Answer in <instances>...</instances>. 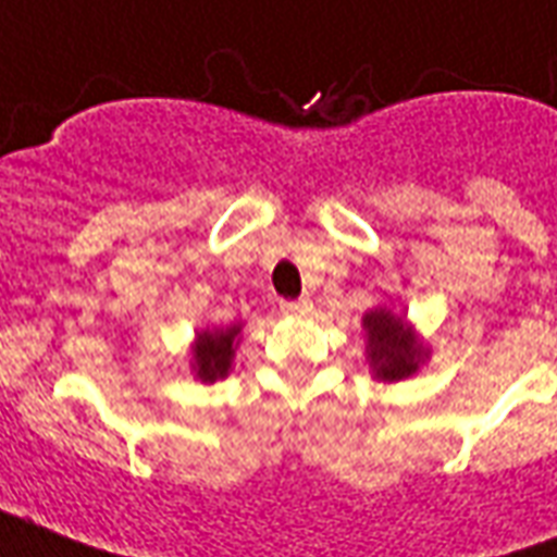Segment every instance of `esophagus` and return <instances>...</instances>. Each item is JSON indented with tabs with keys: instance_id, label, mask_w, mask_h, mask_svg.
Wrapping results in <instances>:
<instances>
[{
	"instance_id": "1",
	"label": "esophagus",
	"mask_w": 557,
	"mask_h": 557,
	"mask_svg": "<svg viewBox=\"0 0 557 557\" xmlns=\"http://www.w3.org/2000/svg\"><path fill=\"white\" fill-rule=\"evenodd\" d=\"M283 310L292 315H310L313 313V301L310 298H298V301H286L283 304Z\"/></svg>"
}]
</instances>
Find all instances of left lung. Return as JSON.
Wrapping results in <instances>:
<instances>
[{
    "label": "left lung",
    "instance_id": "1",
    "mask_svg": "<svg viewBox=\"0 0 557 557\" xmlns=\"http://www.w3.org/2000/svg\"><path fill=\"white\" fill-rule=\"evenodd\" d=\"M367 331V361L379 382H399L418 373L426 361V346L420 343L406 315H397L387 307H375L363 315Z\"/></svg>",
    "mask_w": 557,
    "mask_h": 557
}]
</instances>
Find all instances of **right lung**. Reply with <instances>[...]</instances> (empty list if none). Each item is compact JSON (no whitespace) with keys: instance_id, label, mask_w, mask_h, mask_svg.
<instances>
[{"instance_id":"1","label":"right lung","mask_w":557,"mask_h":557,"mask_svg":"<svg viewBox=\"0 0 557 557\" xmlns=\"http://www.w3.org/2000/svg\"><path fill=\"white\" fill-rule=\"evenodd\" d=\"M238 339H242V325L230 327H206L196 334L194 343V361L190 370L196 373L199 382H218L226 379L232 370V358L238 349Z\"/></svg>"}]
</instances>
